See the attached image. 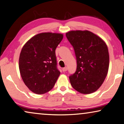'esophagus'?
<instances>
[{
    "label": "esophagus",
    "mask_w": 124,
    "mask_h": 124,
    "mask_svg": "<svg viewBox=\"0 0 124 124\" xmlns=\"http://www.w3.org/2000/svg\"><path fill=\"white\" fill-rule=\"evenodd\" d=\"M67 71V67H64V68H62V71L63 72H65V71Z\"/></svg>",
    "instance_id": "1"
}]
</instances>
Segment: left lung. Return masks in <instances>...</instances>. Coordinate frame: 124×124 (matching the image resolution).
Returning <instances> with one entry per match:
<instances>
[{
  "label": "left lung",
  "instance_id": "obj_1",
  "mask_svg": "<svg viewBox=\"0 0 124 124\" xmlns=\"http://www.w3.org/2000/svg\"><path fill=\"white\" fill-rule=\"evenodd\" d=\"M66 35L77 60L76 71L69 77L70 83L81 93H93L100 87L108 75V46L102 38L87 30L71 31Z\"/></svg>",
  "mask_w": 124,
  "mask_h": 124
}]
</instances>
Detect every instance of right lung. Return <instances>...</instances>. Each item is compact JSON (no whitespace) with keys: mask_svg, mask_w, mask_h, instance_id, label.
Here are the masks:
<instances>
[{"mask_svg":"<svg viewBox=\"0 0 124 124\" xmlns=\"http://www.w3.org/2000/svg\"><path fill=\"white\" fill-rule=\"evenodd\" d=\"M61 33L44 32L32 37L22 48L19 68L22 80L36 94H43L54 87L60 75L55 51L62 41Z\"/></svg>","mask_w":124,"mask_h":124,"instance_id":"add662e5","label":"right lung"}]
</instances>
